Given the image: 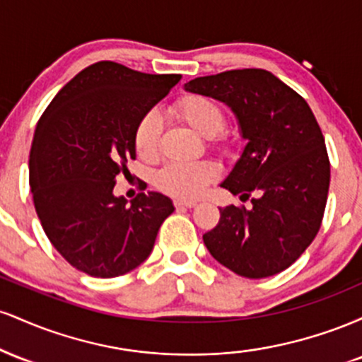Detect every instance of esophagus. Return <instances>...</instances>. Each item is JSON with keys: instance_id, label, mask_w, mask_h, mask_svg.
Segmentation results:
<instances>
[{"instance_id": "obj_1", "label": "esophagus", "mask_w": 362, "mask_h": 362, "mask_svg": "<svg viewBox=\"0 0 362 362\" xmlns=\"http://www.w3.org/2000/svg\"><path fill=\"white\" fill-rule=\"evenodd\" d=\"M173 206L177 207V209H190V207H195L197 206V202L195 201H180V199H177V201H173Z\"/></svg>"}]
</instances>
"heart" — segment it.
Here are the masks:
<instances>
[{
    "instance_id": "b5f03b06",
    "label": "heart",
    "mask_w": 362,
    "mask_h": 362,
    "mask_svg": "<svg viewBox=\"0 0 362 362\" xmlns=\"http://www.w3.org/2000/svg\"><path fill=\"white\" fill-rule=\"evenodd\" d=\"M172 112L195 132L206 136L216 151L226 153L231 143L226 134L219 132L226 124V115L218 102L206 95H185L173 103ZM161 120L156 112H148L139 119L134 129V149L146 163H153L160 156ZM218 178V168L207 161L197 163H170L156 175V187L161 192L190 201L197 199L207 185Z\"/></svg>"
}]
</instances>
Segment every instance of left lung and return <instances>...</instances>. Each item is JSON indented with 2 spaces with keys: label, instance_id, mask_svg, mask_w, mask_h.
<instances>
[{
  "label": "left lung",
  "instance_id": "left-lung-1",
  "mask_svg": "<svg viewBox=\"0 0 362 362\" xmlns=\"http://www.w3.org/2000/svg\"><path fill=\"white\" fill-rule=\"evenodd\" d=\"M194 93L233 109L248 144L221 187L252 197V207L226 206L202 236L219 264L248 279L293 265L322 226L330 160L305 98L265 69H231L185 83Z\"/></svg>",
  "mask_w": 362,
  "mask_h": 362
}]
</instances>
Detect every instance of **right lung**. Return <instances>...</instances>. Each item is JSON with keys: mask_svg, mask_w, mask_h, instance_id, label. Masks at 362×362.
Masks as SVG:
<instances>
[{"mask_svg": "<svg viewBox=\"0 0 362 362\" xmlns=\"http://www.w3.org/2000/svg\"><path fill=\"white\" fill-rule=\"evenodd\" d=\"M180 74H148L114 61L80 71L52 98L37 124L28 160L32 199L45 235L62 259L91 277H117L153 250L168 197L143 190L127 204L115 178L136 160L139 119Z\"/></svg>", "mask_w": 362, "mask_h": 362, "instance_id": "add662e5", "label": "right lung"}]
</instances>
